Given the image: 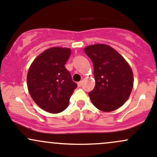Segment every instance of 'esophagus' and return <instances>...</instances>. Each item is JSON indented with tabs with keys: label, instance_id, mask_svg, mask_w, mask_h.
Returning a JSON list of instances; mask_svg holds the SVG:
<instances>
[{
	"label": "esophagus",
	"instance_id": "34e87169",
	"mask_svg": "<svg viewBox=\"0 0 157 157\" xmlns=\"http://www.w3.org/2000/svg\"><path fill=\"white\" fill-rule=\"evenodd\" d=\"M82 81H80V82H78V87H82Z\"/></svg>",
	"mask_w": 157,
	"mask_h": 157
}]
</instances>
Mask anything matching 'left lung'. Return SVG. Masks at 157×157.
Segmentation results:
<instances>
[{"mask_svg": "<svg viewBox=\"0 0 157 157\" xmlns=\"http://www.w3.org/2000/svg\"><path fill=\"white\" fill-rule=\"evenodd\" d=\"M94 65L95 87L89 92L94 106L102 112L118 109L127 100L133 87V74L125 59L112 47L96 44L86 47Z\"/></svg>", "mask_w": 157, "mask_h": 157, "instance_id": "8db88e82", "label": "left lung"}]
</instances>
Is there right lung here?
Here are the masks:
<instances>
[{
    "instance_id": "1",
    "label": "right lung",
    "mask_w": 157,
    "mask_h": 157,
    "mask_svg": "<svg viewBox=\"0 0 157 157\" xmlns=\"http://www.w3.org/2000/svg\"><path fill=\"white\" fill-rule=\"evenodd\" d=\"M70 54V48H48L33 60L28 70L27 82L32 99L48 112L65 110L77 87L65 67Z\"/></svg>"
}]
</instances>
